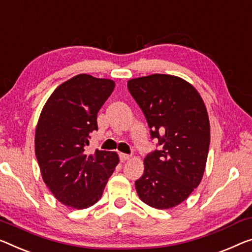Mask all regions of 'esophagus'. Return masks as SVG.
I'll return each instance as SVG.
<instances>
[{"instance_id": "34e87169", "label": "esophagus", "mask_w": 252, "mask_h": 252, "mask_svg": "<svg viewBox=\"0 0 252 252\" xmlns=\"http://www.w3.org/2000/svg\"><path fill=\"white\" fill-rule=\"evenodd\" d=\"M131 158V155H127V154H120V159H121L122 163H125L126 160H129Z\"/></svg>"}]
</instances>
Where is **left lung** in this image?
<instances>
[{
  "label": "left lung",
  "mask_w": 252,
  "mask_h": 252,
  "mask_svg": "<svg viewBox=\"0 0 252 252\" xmlns=\"http://www.w3.org/2000/svg\"><path fill=\"white\" fill-rule=\"evenodd\" d=\"M127 89L141 108L158 149L144 160L136 181L139 198L150 207L181 204L200 183L210 141L209 120L199 93L183 79L152 74L131 79Z\"/></svg>",
  "instance_id": "1"
}]
</instances>
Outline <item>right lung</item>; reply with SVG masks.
<instances>
[{
  "instance_id": "obj_1",
  "label": "right lung",
  "mask_w": 252,
  "mask_h": 252,
  "mask_svg": "<svg viewBox=\"0 0 252 252\" xmlns=\"http://www.w3.org/2000/svg\"><path fill=\"white\" fill-rule=\"evenodd\" d=\"M115 87L110 79L78 74L54 90L40 113L35 153L45 185L62 204L87 208L102 197L119 163L118 154L86 155L97 113Z\"/></svg>"
}]
</instances>
